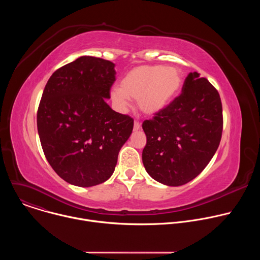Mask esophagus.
I'll use <instances>...</instances> for the list:
<instances>
[{
	"label": "esophagus",
	"instance_id": "obj_1",
	"mask_svg": "<svg viewBox=\"0 0 260 260\" xmlns=\"http://www.w3.org/2000/svg\"><path fill=\"white\" fill-rule=\"evenodd\" d=\"M140 128H141V124H140L138 121H135V123H134V131L137 132V131H139Z\"/></svg>",
	"mask_w": 260,
	"mask_h": 260
}]
</instances>
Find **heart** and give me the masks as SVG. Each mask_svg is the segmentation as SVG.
<instances>
[{
    "mask_svg": "<svg viewBox=\"0 0 260 260\" xmlns=\"http://www.w3.org/2000/svg\"><path fill=\"white\" fill-rule=\"evenodd\" d=\"M182 83V74L177 68L139 66L125 74L119 89L111 91V98L121 109L127 106L126 98L136 100L143 113L156 115L174 101Z\"/></svg>",
    "mask_w": 260,
    "mask_h": 260,
    "instance_id": "heart-1",
    "label": "heart"
}]
</instances>
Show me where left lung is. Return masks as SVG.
Returning a JSON list of instances; mask_svg holds the SVG:
<instances>
[{
  "mask_svg": "<svg viewBox=\"0 0 260 260\" xmlns=\"http://www.w3.org/2000/svg\"><path fill=\"white\" fill-rule=\"evenodd\" d=\"M142 127L145 170L159 183L181 186L199 176L218 149L223 127L220 95L198 72L189 73L182 93Z\"/></svg>",
  "mask_w": 260,
  "mask_h": 260,
  "instance_id": "left-lung-1",
  "label": "left lung"
}]
</instances>
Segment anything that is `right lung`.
<instances>
[{"mask_svg":"<svg viewBox=\"0 0 260 260\" xmlns=\"http://www.w3.org/2000/svg\"><path fill=\"white\" fill-rule=\"evenodd\" d=\"M115 64L80 56L49 78L37 113L42 149L66 182L90 187L112 176L134 119L106 103L115 81Z\"/></svg>","mask_w":260,"mask_h":260,"instance_id":"1","label":"right lung"}]
</instances>
